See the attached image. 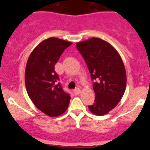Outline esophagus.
<instances>
[{
  "mask_svg": "<svg viewBox=\"0 0 150 150\" xmlns=\"http://www.w3.org/2000/svg\"><path fill=\"white\" fill-rule=\"evenodd\" d=\"M80 92H81V90L79 89V88H76L74 90V93L76 95H79V94H80Z\"/></svg>",
  "mask_w": 150,
  "mask_h": 150,
  "instance_id": "34e87169",
  "label": "esophagus"
}]
</instances>
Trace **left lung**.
Segmentation results:
<instances>
[{"instance_id":"obj_1","label":"left lung","mask_w":150,"mask_h":150,"mask_svg":"<svg viewBox=\"0 0 150 150\" xmlns=\"http://www.w3.org/2000/svg\"><path fill=\"white\" fill-rule=\"evenodd\" d=\"M76 46L91 79H95V103L88 109L97 116H104L119 104L125 93L127 78L124 64L116 49L100 38H90Z\"/></svg>"}]
</instances>
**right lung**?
<instances>
[{
    "label": "right lung",
    "instance_id": "right-lung-1",
    "mask_svg": "<svg viewBox=\"0 0 150 150\" xmlns=\"http://www.w3.org/2000/svg\"><path fill=\"white\" fill-rule=\"evenodd\" d=\"M71 42L50 38L40 43L28 59L25 73L26 90L39 110L51 117L63 114L71 96L62 89L55 64Z\"/></svg>",
    "mask_w": 150,
    "mask_h": 150
}]
</instances>
